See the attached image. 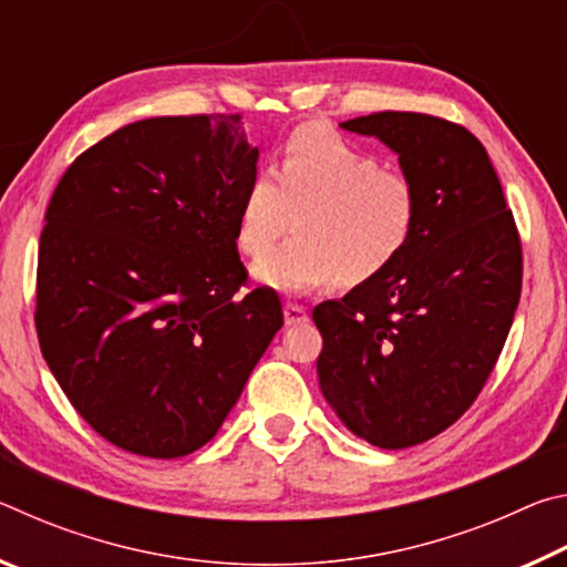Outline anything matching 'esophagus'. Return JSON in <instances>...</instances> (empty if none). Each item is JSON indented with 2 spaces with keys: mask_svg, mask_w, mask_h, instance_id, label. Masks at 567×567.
I'll list each match as a JSON object with an SVG mask.
<instances>
[{
  "mask_svg": "<svg viewBox=\"0 0 567 567\" xmlns=\"http://www.w3.org/2000/svg\"><path fill=\"white\" fill-rule=\"evenodd\" d=\"M307 322V310L297 302H285V324Z\"/></svg>",
  "mask_w": 567,
  "mask_h": 567,
  "instance_id": "esophagus-1",
  "label": "esophagus"
}]
</instances>
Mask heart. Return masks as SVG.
I'll return each instance as SVG.
<instances>
[{
    "label": "heart",
    "mask_w": 567,
    "mask_h": 567,
    "mask_svg": "<svg viewBox=\"0 0 567 567\" xmlns=\"http://www.w3.org/2000/svg\"><path fill=\"white\" fill-rule=\"evenodd\" d=\"M420 223V189L408 175L320 124L295 130L272 177L255 175L237 209V247L262 257L289 225L296 237L255 265V277L285 292L334 280L354 287L380 277L405 252Z\"/></svg>",
    "instance_id": "heart-1"
}]
</instances>
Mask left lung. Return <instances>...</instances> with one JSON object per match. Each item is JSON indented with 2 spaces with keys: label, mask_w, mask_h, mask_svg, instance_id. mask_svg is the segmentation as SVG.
Instances as JSON below:
<instances>
[{
  "label": "left lung",
  "mask_w": 567,
  "mask_h": 567,
  "mask_svg": "<svg viewBox=\"0 0 567 567\" xmlns=\"http://www.w3.org/2000/svg\"><path fill=\"white\" fill-rule=\"evenodd\" d=\"M340 127L398 152L420 223L390 270L312 310L320 388L354 435L402 450L453 425L491 378L520 302V235L463 124L375 112Z\"/></svg>",
  "instance_id": "left-lung-1"
}]
</instances>
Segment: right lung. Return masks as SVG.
<instances>
[{"label":"right lung","mask_w":567,"mask_h":567,"mask_svg":"<svg viewBox=\"0 0 567 567\" xmlns=\"http://www.w3.org/2000/svg\"><path fill=\"white\" fill-rule=\"evenodd\" d=\"M257 155L239 114L152 117L82 152L50 199L37 338L74 410L127 453L209 443L282 328L275 290L239 295Z\"/></svg>","instance_id":"1"}]
</instances>
